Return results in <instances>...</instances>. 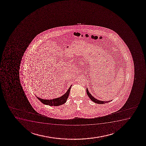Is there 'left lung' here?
Listing matches in <instances>:
<instances>
[{
	"label": "left lung",
	"mask_w": 146,
	"mask_h": 146,
	"mask_svg": "<svg viewBox=\"0 0 146 146\" xmlns=\"http://www.w3.org/2000/svg\"><path fill=\"white\" fill-rule=\"evenodd\" d=\"M86 93H87V94H88V96L89 98L91 99V101L93 102H94V103H97V104H105V103H109L111 101H109L106 102L102 101H100V100L96 99L94 97H93L92 95L89 92V91L88 90V88H86Z\"/></svg>",
	"instance_id": "1"
}]
</instances>
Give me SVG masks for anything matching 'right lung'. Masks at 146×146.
<instances>
[{"label": "right lung", "mask_w": 146, "mask_h": 146, "mask_svg": "<svg viewBox=\"0 0 146 146\" xmlns=\"http://www.w3.org/2000/svg\"><path fill=\"white\" fill-rule=\"evenodd\" d=\"M71 86L69 88L67 92L65 93L64 94L61 96L59 98H55L52 100H45L42 99L41 98H38L36 97L41 102V103H43V104L46 105H49L50 106H59L60 105H63L64 103H66L67 101V98H68L69 94L70 91Z\"/></svg>", "instance_id": "add662e5"}]
</instances>
